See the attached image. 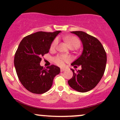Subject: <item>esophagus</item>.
I'll return each instance as SVG.
<instances>
[{
    "label": "esophagus",
    "mask_w": 120,
    "mask_h": 120,
    "mask_svg": "<svg viewBox=\"0 0 120 120\" xmlns=\"http://www.w3.org/2000/svg\"><path fill=\"white\" fill-rule=\"evenodd\" d=\"M65 70V68H61V69H60V71H64Z\"/></svg>",
    "instance_id": "obj_1"
}]
</instances>
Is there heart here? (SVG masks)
Here are the masks:
<instances>
[{"label": "heart", "instance_id": "1", "mask_svg": "<svg viewBox=\"0 0 120 120\" xmlns=\"http://www.w3.org/2000/svg\"><path fill=\"white\" fill-rule=\"evenodd\" d=\"M66 41L69 46L71 49H77L80 46V41L76 37L71 36L68 37L66 38ZM59 40L57 38H55L52 42L50 46L51 50H54L56 49L58 45ZM71 60L70 57L67 55H58L55 57L54 61L56 64L59 66H63L65 62H68Z\"/></svg>", "mask_w": 120, "mask_h": 120}]
</instances>
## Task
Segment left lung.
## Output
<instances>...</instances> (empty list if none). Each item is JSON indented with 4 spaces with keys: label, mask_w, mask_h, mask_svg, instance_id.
Masks as SVG:
<instances>
[{
    "label": "left lung",
    "mask_w": 120,
    "mask_h": 120,
    "mask_svg": "<svg viewBox=\"0 0 120 120\" xmlns=\"http://www.w3.org/2000/svg\"><path fill=\"white\" fill-rule=\"evenodd\" d=\"M80 38L83 51L77 59L71 63L74 68L81 66V70L73 71V77L68 81L74 90L81 93L87 92L95 87L104 73L107 54L103 45L95 37L82 31H71Z\"/></svg>",
    "instance_id": "left-lung-1"
}]
</instances>
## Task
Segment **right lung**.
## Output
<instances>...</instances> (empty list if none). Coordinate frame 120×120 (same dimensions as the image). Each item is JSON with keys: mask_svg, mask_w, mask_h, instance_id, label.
<instances>
[{"mask_svg": "<svg viewBox=\"0 0 120 120\" xmlns=\"http://www.w3.org/2000/svg\"><path fill=\"white\" fill-rule=\"evenodd\" d=\"M61 31H38L24 37L15 55L14 64L18 78L29 91L42 94L51 87L53 78L60 72L54 65L41 67L42 57L49 53L51 45Z\"/></svg>", "mask_w": 120, "mask_h": 120, "instance_id": "right-lung-1", "label": "right lung"}]
</instances>
